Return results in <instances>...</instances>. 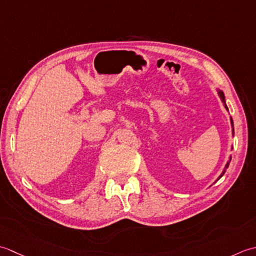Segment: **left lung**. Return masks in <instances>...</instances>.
Wrapping results in <instances>:
<instances>
[{
	"mask_svg": "<svg viewBox=\"0 0 256 256\" xmlns=\"http://www.w3.org/2000/svg\"><path fill=\"white\" fill-rule=\"evenodd\" d=\"M220 96H221V98L223 99V102H224V96H223V92H220ZM226 108L228 109V107H226ZM231 122L233 124V120H232V118H231ZM230 161H231V158H230ZM228 164H228H228H226V169H224V170H223V172H222V174L220 176V178H221V176H223L224 174H226V169H228ZM220 178H218V179H220Z\"/></svg>",
	"mask_w": 256,
	"mask_h": 256,
	"instance_id": "8db88e82",
	"label": "left lung"
}]
</instances>
